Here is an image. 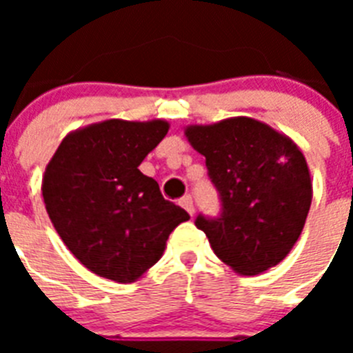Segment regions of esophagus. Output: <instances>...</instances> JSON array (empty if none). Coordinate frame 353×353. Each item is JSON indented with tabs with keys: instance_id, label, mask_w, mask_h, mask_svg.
<instances>
[{
	"instance_id": "obj_1",
	"label": "esophagus",
	"mask_w": 353,
	"mask_h": 353,
	"mask_svg": "<svg viewBox=\"0 0 353 353\" xmlns=\"http://www.w3.org/2000/svg\"><path fill=\"white\" fill-rule=\"evenodd\" d=\"M179 205H181L183 209L187 210L188 214L190 216H194V203H192V198H190V196H183L181 199H179Z\"/></svg>"
}]
</instances>
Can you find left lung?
Returning <instances> with one entry per match:
<instances>
[{"label":"left lung","mask_w":353,"mask_h":353,"mask_svg":"<svg viewBox=\"0 0 353 353\" xmlns=\"http://www.w3.org/2000/svg\"><path fill=\"white\" fill-rule=\"evenodd\" d=\"M185 137L205 155L220 190V218H196L216 256L245 276L282 262L304 229L313 196L295 141L251 117L190 124Z\"/></svg>","instance_id":"obj_1"}]
</instances>
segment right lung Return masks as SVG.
Masks as SVG:
<instances>
[{"instance_id":"add662e5","label":"right lung","mask_w":353,"mask_h":353,"mask_svg":"<svg viewBox=\"0 0 353 353\" xmlns=\"http://www.w3.org/2000/svg\"><path fill=\"white\" fill-rule=\"evenodd\" d=\"M170 124L108 121L69 132L47 163L41 196L52 225L84 268L121 284L157 263L187 210L166 201L139 165Z\"/></svg>"}]
</instances>
